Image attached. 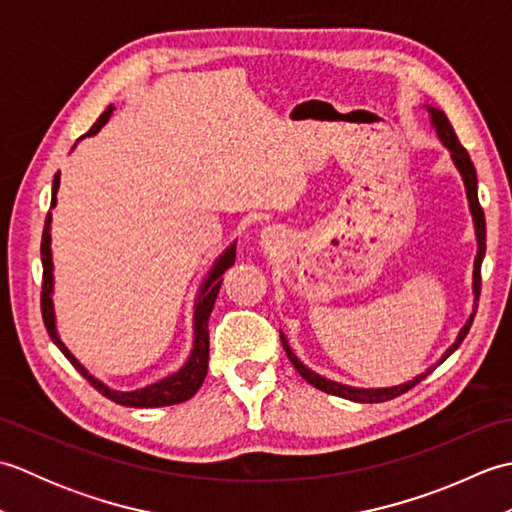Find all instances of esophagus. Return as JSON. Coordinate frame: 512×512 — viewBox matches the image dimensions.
<instances>
[{
	"mask_svg": "<svg viewBox=\"0 0 512 512\" xmlns=\"http://www.w3.org/2000/svg\"><path fill=\"white\" fill-rule=\"evenodd\" d=\"M277 231H275V228H264V233H262V237H264V244H273L275 242V239H277Z\"/></svg>",
	"mask_w": 512,
	"mask_h": 512,
	"instance_id": "1",
	"label": "esophagus"
}]
</instances>
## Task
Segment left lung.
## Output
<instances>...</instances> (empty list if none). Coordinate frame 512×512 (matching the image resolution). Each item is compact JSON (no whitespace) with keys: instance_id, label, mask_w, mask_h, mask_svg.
Here are the masks:
<instances>
[{"instance_id":"8db88e82","label":"left lung","mask_w":512,"mask_h":512,"mask_svg":"<svg viewBox=\"0 0 512 512\" xmlns=\"http://www.w3.org/2000/svg\"><path fill=\"white\" fill-rule=\"evenodd\" d=\"M424 107H427V112H429V116H431V125L436 127V134H438V138H440V143L451 151L453 165L458 167L460 176H462V180H464V187H466V198H469V209H471V215H473L475 237H477V255H475V268H473V292H475V301H477V299H480V284H482L480 268H482V259H484V253H486V220H484V211H482V206H480V200H477V173H475V167H473V162H471L469 151H466V149L460 145V140H458V136H455L447 114H444L442 110H438V107H431V105H424ZM475 308H477V306H475ZM475 308H473V314L469 317V321H466L464 328L460 330L458 339H455V343L449 347L447 352H444V356L440 358L438 365L447 361V358H449L455 350H458L460 343L464 341V336L469 334L471 323H473V319H475ZM281 343H284V350H286V354H288V358H290V363L295 365V369L301 374V378H306L312 387H317V389L325 391V394L339 396V398H345V400H354V402H385V400L396 398V396H400V394H405V391H409L411 387H416V385L420 383V380L427 378V376L433 372V369H436V365H433V367H429L424 374L416 376L413 380H407V383H402V385H396V387H378V389L350 387V385L336 383V380L323 378L321 374L312 372L310 367L303 365V363L299 361V358L295 356V352L290 350V345H288V341H286L284 332H281Z\"/></svg>"}]
</instances>
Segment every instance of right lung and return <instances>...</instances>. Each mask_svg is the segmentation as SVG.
Here are the masks:
<instances>
[{
    "label": "right lung",
    "instance_id": "add662e5",
    "mask_svg": "<svg viewBox=\"0 0 512 512\" xmlns=\"http://www.w3.org/2000/svg\"><path fill=\"white\" fill-rule=\"evenodd\" d=\"M114 112V107L110 105L107 110L99 116V121L92 125V129L85 136H94L99 129L110 121V116ZM59 173L52 180V202L50 209H54L57 204V191H59ZM50 222H52V213L48 211L46 217V226H43V237H41V264H43V286H41V314H43V323H46V330L50 334V339L54 345L65 354V358L76 367L88 383L99 389V394L105 398L114 400L116 405L123 407H136V409H149V407H169V405H178V402L189 400L195 391H198L206 378V369H209V317L215 306L217 292H220L222 286V275L226 273V268H231L235 264V244L228 246L224 253L215 259L213 268L209 270V275L202 281L198 299H195L193 306V347L191 354L187 358L178 372H173L165 378L156 380L147 387H140L134 391H118L107 387L101 383L99 378H94L88 369H85L76 358L70 354L68 347L63 345L57 332V319H54V303H52V290H54V277H52V250H50Z\"/></svg>",
    "mask_w": 512,
    "mask_h": 512
}]
</instances>
